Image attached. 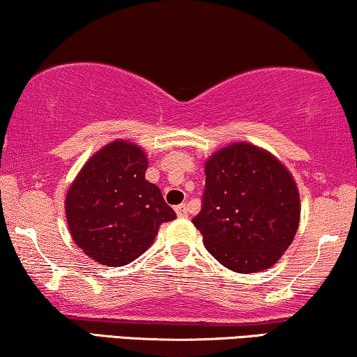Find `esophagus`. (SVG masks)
<instances>
[{
    "instance_id": "esophagus-1",
    "label": "esophagus",
    "mask_w": 357,
    "mask_h": 357,
    "mask_svg": "<svg viewBox=\"0 0 357 357\" xmlns=\"http://www.w3.org/2000/svg\"><path fill=\"white\" fill-rule=\"evenodd\" d=\"M175 213H177L178 218H187V216H188L187 204L182 203V204H178V206H175Z\"/></svg>"
}]
</instances>
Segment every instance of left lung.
Instances as JSON below:
<instances>
[{
	"label": "left lung",
	"instance_id": "8db88e82",
	"mask_svg": "<svg viewBox=\"0 0 357 357\" xmlns=\"http://www.w3.org/2000/svg\"><path fill=\"white\" fill-rule=\"evenodd\" d=\"M203 208L193 218L206 250L229 270L271 268L294 241L301 197L289 170L270 151L232 143L204 162Z\"/></svg>",
	"mask_w": 357,
	"mask_h": 357
}]
</instances>
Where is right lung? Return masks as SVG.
<instances>
[{
    "label": "right lung",
    "instance_id": "obj_1",
    "mask_svg": "<svg viewBox=\"0 0 357 357\" xmlns=\"http://www.w3.org/2000/svg\"><path fill=\"white\" fill-rule=\"evenodd\" d=\"M148 164L143 148L115 139L87 159L68 188L73 241L100 265H128L153 245L160 224L177 218L146 180Z\"/></svg>",
    "mask_w": 357,
    "mask_h": 357
}]
</instances>
